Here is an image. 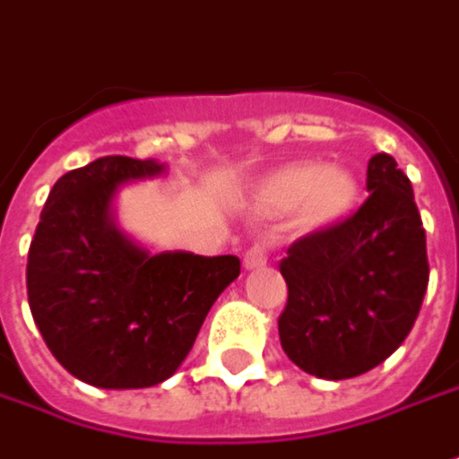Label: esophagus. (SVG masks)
<instances>
[{"instance_id":"obj_1","label":"esophagus","mask_w":459,"mask_h":459,"mask_svg":"<svg viewBox=\"0 0 459 459\" xmlns=\"http://www.w3.org/2000/svg\"><path fill=\"white\" fill-rule=\"evenodd\" d=\"M269 261L266 256V251H264V246H254V248H248L244 254V266L246 269H261L264 264Z\"/></svg>"}]
</instances>
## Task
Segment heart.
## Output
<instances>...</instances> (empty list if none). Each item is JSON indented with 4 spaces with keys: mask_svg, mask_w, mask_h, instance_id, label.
Returning a JSON list of instances; mask_svg holds the SVG:
<instances>
[{
    "mask_svg": "<svg viewBox=\"0 0 459 459\" xmlns=\"http://www.w3.org/2000/svg\"><path fill=\"white\" fill-rule=\"evenodd\" d=\"M358 182L345 167L292 162L269 172L254 190V205L264 213L292 211L305 230L330 229L353 211Z\"/></svg>",
    "mask_w": 459,
    "mask_h": 459,
    "instance_id": "obj_1",
    "label": "heart"
}]
</instances>
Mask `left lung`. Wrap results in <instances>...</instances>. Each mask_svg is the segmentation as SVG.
<instances>
[{
	"label": "left lung",
	"mask_w": 459,
	"mask_h": 459,
	"mask_svg": "<svg viewBox=\"0 0 459 459\" xmlns=\"http://www.w3.org/2000/svg\"><path fill=\"white\" fill-rule=\"evenodd\" d=\"M366 185L371 195L356 213L294 241L279 264L290 290L281 348L327 381L381 366L409 335L429 281L409 178L381 152L368 160Z\"/></svg>",
	"instance_id": "obj_1"
}]
</instances>
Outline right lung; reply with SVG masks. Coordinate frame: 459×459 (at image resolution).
Masks as SVG:
<instances>
[{
    "label": "right lung",
    "mask_w": 459,
    "mask_h": 459,
    "mask_svg": "<svg viewBox=\"0 0 459 459\" xmlns=\"http://www.w3.org/2000/svg\"><path fill=\"white\" fill-rule=\"evenodd\" d=\"M165 172L157 160L101 157L53 185L27 254V299L42 340L78 381L147 388L182 366L238 256L152 254L117 223L121 185Z\"/></svg>",
    "instance_id": "add662e5"
}]
</instances>
